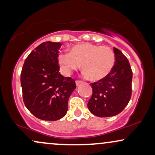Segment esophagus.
Instances as JSON below:
<instances>
[{
    "mask_svg": "<svg viewBox=\"0 0 155 155\" xmlns=\"http://www.w3.org/2000/svg\"><path fill=\"white\" fill-rule=\"evenodd\" d=\"M83 84V81H79V80H76V86H79L80 84Z\"/></svg>",
    "mask_w": 155,
    "mask_h": 155,
    "instance_id": "1",
    "label": "esophagus"
}]
</instances>
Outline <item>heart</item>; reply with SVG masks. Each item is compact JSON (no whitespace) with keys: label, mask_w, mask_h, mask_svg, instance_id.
Segmentation results:
<instances>
[{"label":"heart","mask_w":155,"mask_h":155,"mask_svg":"<svg viewBox=\"0 0 155 155\" xmlns=\"http://www.w3.org/2000/svg\"><path fill=\"white\" fill-rule=\"evenodd\" d=\"M58 63L65 75H70L82 66L84 76L99 81L110 73L115 64V54L108 46L91 43L74 45L68 53L58 56Z\"/></svg>","instance_id":"obj_1"}]
</instances>
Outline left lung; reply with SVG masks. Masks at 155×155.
<instances>
[{"mask_svg": "<svg viewBox=\"0 0 155 155\" xmlns=\"http://www.w3.org/2000/svg\"><path fill=\"white\" fill-rule=\"evenodd\" d=\"M115 64L104 79L91 83L93 94L87 107L99 117H113L121 112L132 96V71L130 62L123 53L114 48Z\"/></svg>", "mask_w": 155, "mask_h": 155, "instance_id": "obj_1", "label": "left lung"}]
</instances>
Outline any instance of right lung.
Masks as SVG:
<instances>
[{
	"mask_svg": "<svg viewBox=\"0 0 155 155\" xmlns=\"http://www.w3.org/2000/svg\"><path fill=\"white\" fill-rule=\"evenodd\" d=\"M59 42L41 44L25 58L21 76L23 99L37 118L56 121L66 114L68 100L76 89L74 79L59 73Z\"/></svg>",
	"mask_w": 155,
	"mask_h": 155,
	"instance_id": "1",
	"label": "right lung"
}]
</instances>
